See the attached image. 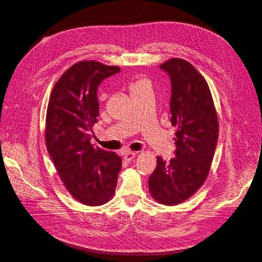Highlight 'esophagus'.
<instances>
[{"label": "esophagus", "instance_id": "obj_1", "mask_svg": "<svg viewBox=\"0 0 262 262\" xmlns=\"http://www.w3.org/2000/svg\"><path fill=\"white\" fill-rule=\"evenodd\" d=\"M135 152L134 151H127L125 155H124V159L126 162H130L132 161L134 158H135Z\"/></svg>", "mask_w": 262, "mask_h": 262}]
</instances>
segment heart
Here are the masks:
<instances>
[{"instance_id": "heart-1", "label": "heart", "mask_w": 262, "mask_h": 262, "mask_svg": "<svg viewBox=\"0 0 262 262\" xmlns=\"http://www.w3.org/2000/svg\"><path fill=\"white\" fill-rule=\"evenodd\" d=\"M142 82H144V81H139V82H137L135 85H138V84H140V83H142ZM135 85H134V86H135Z\"/></svg>"}]
</instances>
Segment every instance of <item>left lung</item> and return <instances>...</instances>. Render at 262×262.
Here are the masks:
<instances>
[{"label": "left lung", "instance_id": "obj_1", "mask_svg": "<svg viewBox=\"0 0 262 262\" xmlns=\"http://www.w3.org/2000/svg\"><path fill=\"white\" fill-rule=\"evenodd\" d=\"M171 79V124L176 127L175 158L163 161L148 179V189L158 203H183L206 181L219 133L218 117L208 83L188 61L171 58L160 66Z\"/></svg>", "mask_w": 262, "mask_h": 262}]
</instances>
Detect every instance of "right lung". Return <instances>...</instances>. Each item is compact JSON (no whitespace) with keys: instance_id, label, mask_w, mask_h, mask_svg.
<instances>
[{"instance_id":"right-lung-1","label":"right lung","mask_w":262,"mask_h":262,"mask_svg":"<svg viewBox=\"0 0 262 262\" xmlns=\"http://www.w3.org/2000/svg\"><path fill=\"white\" fill-rule=\"evenodd\" d=\"M119 72L117 66L79 61L61 75L48 102V152L67 190L86 206H101L112 200L122 168L118 155L90 143V131L99 117L98 86Z\"/></svg>"}]
</instances>
